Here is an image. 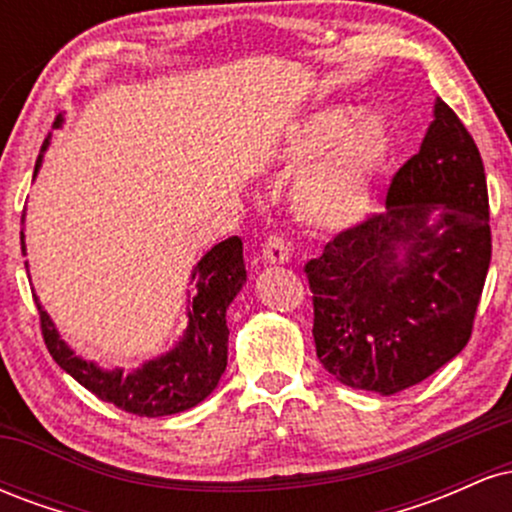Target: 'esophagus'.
I'll list each match as a JSON object with an SVG mask.
<instances>
[{"instance_id":"esophagus-1","label":"esophagus","mask_w":512,"mask_h":512,"mask_svg":"<svg viewBox=\"0 0 512 512\" xmlns=\"http://www.w3.org/2000/svg\"><path fill=\"white\" fill-rule=\"evenodd\" d=\"M262 257H264V262H269V264L289 262L291 260L289 240H286L284 236H279V233L269 236L262 245Z\"/></svg>"}]
</instances>
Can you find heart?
Listing matches in <instances>:
<instances>
[{
  "mask_svg": "<svg viewBox=\"0 0 512 512\" xmlns=\"http://www.w3.org/2000/svg\"><path fill=\"white\" fill-rule=\"evenodd\" d=\"M356 121L354 108L315 113L286 139L284 156L305 163L330 154L298 180L293 204L305 221L322 228H342L361 219L370 202V178L387 149L380 117Z\"/></svg>",
  "mask_w": 512,
  "mask_h": 512,
  "instance_id": "obj_1",
  "label": "heart"
}]
</instances>
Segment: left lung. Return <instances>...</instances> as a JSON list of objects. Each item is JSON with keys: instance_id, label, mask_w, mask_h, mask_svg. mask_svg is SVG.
<instances>
[{"instance_id": "8db88e82", "label": "left lung", "mask_w": 512, "mask_h": 512, "mask_svg": "<svg viewBox=\"0 0 512 512\" xmlns=\"http://www.w3.org/2000/svg\"><path fill=\"white\" fill-rule=\"evenodd\" d=\"M385 207L339 231L303 272L322 366L354 390L395 395L467 346L491 262L484 161L440 98Z\"/></svg>"}]
</instances>
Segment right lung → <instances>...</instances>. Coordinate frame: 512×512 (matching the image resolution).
<instances>
[{
    "label": "right lung",
    "instance_id": "right-lung-1",
    "mask_svg": "<svg viewBox=\"0 0 512 512\" xmlns=\"http://www.w3.org/2000/svg\"><path fill=\"white\" fill-rule=\"evenodd\" d=\"M45 146H48V139H45L43 151ZM40 158L43 156L35 161V170L40 168ZM21 250L26 252L23 233ZM245 276L248 274H245L243 240L233 236L214 245L192 272L195 298H192L190 327H187L185 339L170 354L144 363L132 375H122V370L108 373L96 363H86L74 356V351L60 339L35 293L33 301L38 305L40 332H43L50 356L76 383L127 414L168 416L195 407L219 385L228 358L226 308L236 298Z\"/></svg>",
    "mask_w": 512,
    "mask_h": 512
}]
</instances>
